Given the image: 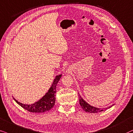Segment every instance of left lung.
<instances>
[{"mask_svg": "<svg viewBox=\"0 0 133 133\" xmlns=\"http://www.w3.org/2000/svg\"><path fill=\"white\" fill-rule=\"evenodd\" d=\"M79 105H80L83 110L86 111V112H90V113H97L98 112H101V111H103L104 110H106L107 109L109 108H111L112 106V105L111 107H109L103 109L98 108L92 107V106L89 105V104L85 102V101L81 98L80 95H79Z\"/></svg>", "mask_w": 133, "mask_h": 133, "instance_id": "1", "label": "left lung"}]
</instances>
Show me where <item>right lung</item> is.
Returning a JSON list of instances; mask_svg holds the SVG:
<instances>
[{
  "instance_id": "obj_1",
  "label": "right lung",
  "mask_w": 133,
  "mask_h": 133,
  "mask_svg": "<svg viewBox=\"0 0 133 133\" xmlns=\"http://www.w3.org/2000/svg\"><path fill=\"white\" fill-rule=\"evenodd\" d=\"M61 75H57L54 79L52 86H51L49 91L45 94V95L38 102L31 105H25L19 102L16 99L14 100L16 101L18 105L22 107L23 108L26 109L29 112H44L45 111L50 110L54 107L55 103V93L56 87L58 81L61 78Z\"/></svg>"
}]
</instances>
